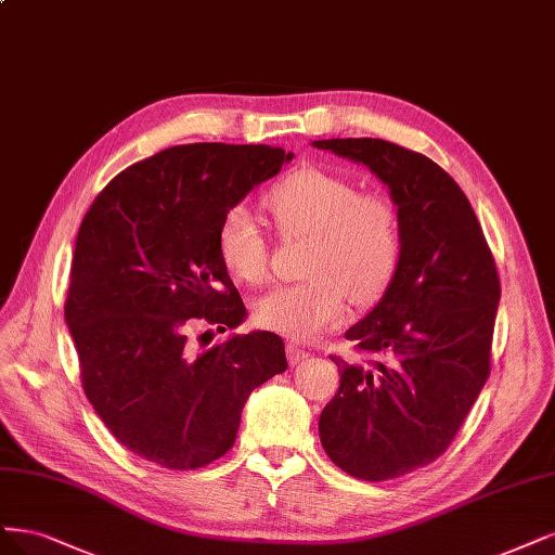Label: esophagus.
Masks as SVG:
<instances>
[{
	"mask_svg": "<svg viewBox=\"0 0 555 555\" xmlns=\"http://www.w3.org/2000/svg\"><path fill=\"white\" fill-rule=\"evenodd\" d=\"M308 356L310 353L305 351V349H300L298 344H286V360H289V365H298V362L305 360Z\"/></svg>",
	"mask_w": 555,
	"mask_h": 555,
	"instance_id": "1",
	"label": "esophagus"
}]
</instances>
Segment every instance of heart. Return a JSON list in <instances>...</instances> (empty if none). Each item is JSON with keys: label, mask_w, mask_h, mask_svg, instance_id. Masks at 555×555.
Instances as JSON below:
<instances>
[{"label": "heart", "mask_w": 555, "mask_h": 555, "mask_svg": "<svg viewBox=\"0 0 555 555\" xmlns=\"http://www.w3.org/2000/svg\"><path fill=\"white\" fill-rule=\"evenodd\" d=\"M266 206L284 236H312L298 284H280L255 302L261 328L310 341L349 317L356 300L378 298L401 257V224L395 204L358 188L335 171L305 165L266 195ZM218 257L238 282L259 284L269 269V245L255 214L236 204L218 227Z\"/></svg>", "instance_id": "heart-1"}]
</instances>
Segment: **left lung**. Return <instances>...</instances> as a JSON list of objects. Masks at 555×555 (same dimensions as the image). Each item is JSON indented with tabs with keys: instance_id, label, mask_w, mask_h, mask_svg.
Here are the masks:
<instances>
[{
	"instance_id": "1",
	"label": "left lung",
	"mask_w": 555,
	"mask_h": 555,
	"mask_svg": "<svg viewBox=\"0 0 555 555\" xmlns=\"http://www.w3.org/2000/svg\"><path fill=\"white\" fill-rule=\"evenodd\" d=\"M312 146L365 165L397 206V271L344 333L378 360L362 367L333 358L339 390L319 417L335 466L392 480L443 454L485 388L501 282L470 202L434 160L372 138Z\"/></svg>"
}]
</instances>
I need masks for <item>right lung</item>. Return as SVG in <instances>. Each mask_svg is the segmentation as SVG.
<instances>
[{
	"label": "right lung",
	"instance_id": "1",
	"mask_svg": "<svg viewBox=\"0 0 555 555\" xmlns=\"http://www.w3.org/2000/svg\"><path fill=\"white\" fill-rule=\"evenodd\" d=\"M292 158L266 144L171 146L114 177L80 224L64 314L82 386L114 438L151 464L220 460L247 397L286 370L275 333L232 335L204 353L188 333L195 319L222 333L245 321L218 227Z\"/></svg>",
	"mask_w": 555,
	"mask_h": 555
}]
</instances>
